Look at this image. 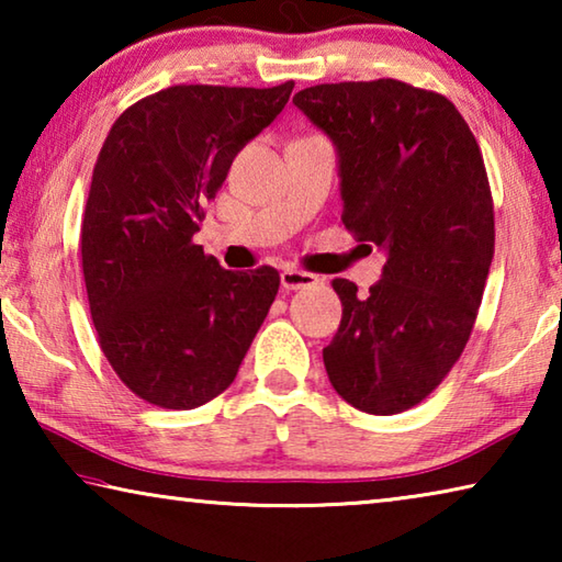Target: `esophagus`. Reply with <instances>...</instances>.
<instances>
[{
    "label": "esophagus",
    "mask_w": 562,
    "mask_h": 562,
    "mask_svg": "<svg viewBox=\"0 0 562 562\" xmlns=\"http://www.w3.org/2000/svg\"><path fill=\"white\" fill-rule=\"evenodd\" d=\"M280 282H282L284 290H310V288H317L319 278H317V274H312V272L288 268V270H282Z\"/></svg>",
    "instance_id": "obj_1"
}]
</instances>
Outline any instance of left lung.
Wrapping results in <instances>:
<instances>
[{
    "mask_svg": "<svg viewBox=\"0 0 562 562\" xmlns=\"http://www.w3.org/2000/svg\"><path fill=\"white\" fill-rule=\"evenodd\" d=\"M292 101L335 140L341 223L389 255L367 294L331 282L345 310L322 349L329 382L359 412H406L451 372L481 307L496 247L481 148L449 99L396 79L319 83Z\"/></svg>",
    "mask_w": 562,
    "mask_h": 562,
    "instance_id": "8db88e82",
    "label": "left lung"
}]
</instances>
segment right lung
Returning a JSON list of instances; mask_svg holds the SVG:
<instances>
[{"instance_id":"right-lung-1","label":"right lung","mask_w":562,"mask_h":562,"mask_svg":"<svg viewBox=\"0 0 562 562\" xmlns=\"http://www.w3.org/2000/svg\"><path fill=\"white\" fill-rule=\"evenodd\" d=\"M292 89L168 87L103 140L81 217L83 282L103 357L148 404L186 412L223 394L278 297V270H225L193 235Z\"/></svg>"}]
</instances>
